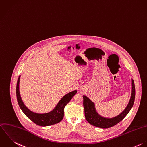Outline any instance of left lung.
Masks as SVG:
<instances>
[{"label": "left lung", "instance_id": "left-lung-1", "mask_svg": "<svg viewBox=\"0 0 147 147\" xmlns=\"http://www.w3.org/2000/svg\"><path fill=\"white\" fill-rule=\"evenodd\" d=\"M83 97L85 117L87 121L90 124L95 127L101 128H108L115 125L121 121L127 116L133 107L135 98L134 81L132 79V92L128 105L121 113L113 117L108 118L100 115L96 109L95 103L86 96L83 95Z\"/></svg>", "mask_w": 147, "mask_h": 147}]
</instances>
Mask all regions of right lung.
Returning <instances> with one entry per match:
<instances>
[{
	"mask_svg": "<svg viewBox=\"0 0 147 147\" xmlns=\"http://www.w3.org/2000/svg\"><path fill=\"white\" fill-rule=\"evenodd\" d=\"M20 78V75L19 76L17 82L16 98L20 109L26 116L36 124L42 127L49 126L60 122L64 117L65 106L77 93V91H72L64 96L51 111L45 113H38L30 110L23 102L19 91Z\"/></svg>",
	"mask_w": 147,
	"mask_h": 147,
	"instance_id": "add662e5",
	"label": "right lung"
}]
</instances>
